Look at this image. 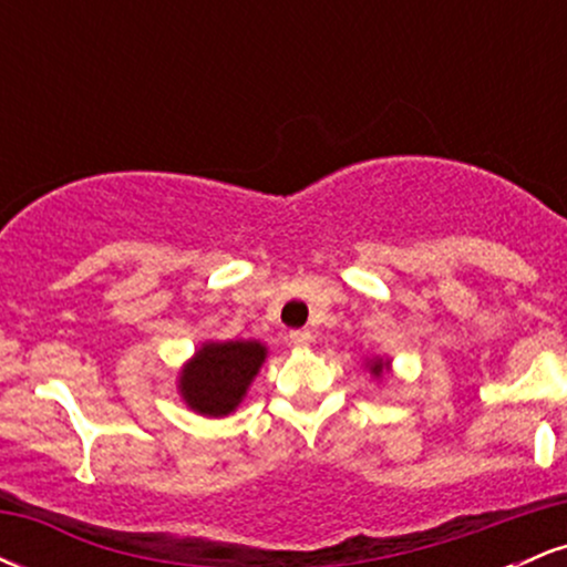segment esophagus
<instances>
[{
    "mask_svg": "<svg viewBox=\"0 0 567 567\" xmlns=\"http://www.w3.org/2000/svg\"><path fill=\"white\" fill-rule=\"evenodd\" d=\"M311 341H315V338H311L309 330H292V333H290V343H292V347H296V349L311 347Z\"/></svg>",
    "mask_w": 567,
    "mask_h": 567,
    "instance_id": "esophagus-1",
    "label": "esophagus"
}]
</instances>
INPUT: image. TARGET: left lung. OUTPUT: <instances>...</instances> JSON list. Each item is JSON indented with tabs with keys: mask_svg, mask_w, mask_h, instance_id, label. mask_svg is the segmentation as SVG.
I'll use <instances>...</instances> for the list:
<instances>
[{
	"mask_svg": "<svg viewBox=\"0 0 567 567\" xmlns=\"http://www.w3.org/2000/svg\"><path fill=\"white\" fill-rule=\"evenodd\" d=\"M368 365H370V373H373L375 379H381V375L389 370V360H381V357H375V360H370Z\"/></svg>",
	"mask_w": 567,
	"mask_h": 567,
	"instance_id": "1",
	"label": "left lung"
}]
</instances>
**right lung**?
I'll use <instances>...</instances> for the list:
<instances>
[{
	"label": "right lung",
	"mask_w": 567,
	"mask_h": 567,
	"mask_svg": "<svg viewBox=\"0 0 567 567\" xmlns=\"http://www.w3.org/2000/svg\"><path fill=\"white\" fill-rule=\"evenodd\" d=\"M264 360L261 341H207L181 370L178 392L199 415H229L243 402Z\"/></svg>",
	"instance_id": "add662e5"
}]
</instances>
